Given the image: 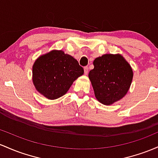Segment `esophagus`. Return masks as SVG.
I'll return each mask as SVG.
<instances>
[{"mask_svg": "<svg viewBox=\"0 0 158 158\" xmlns=\"http://www.w3.org/2000/svg\"><path fill=\"white\" fill-rule=\"evenodd\" d=\"M84 69V73H85V74H87L88 72H89V67H88V66H85Z\"/></svg>", "mask_w": 158, "mask_h": 158, "instance_id": "obj_1", "label": "esophagus"}]
</instances>
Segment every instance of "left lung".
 <instances>
[{
    "label": "left lung",
    "mask_w": 158,
    "mask_h": 158,
    "mask_svg": "<svg viewBox=\"0 0 158 158\" xmlns=\"http://www.w3.org/2000/svg\"><path fill=\"white\" fill-rule=\"evenodd\" d=\"M89 73L98 102L110 105L126 95L133 78L130 65L119 54H104L93 62Z\"/></svg>",
    "instance_id": "8db88e82"
}]
</instances>
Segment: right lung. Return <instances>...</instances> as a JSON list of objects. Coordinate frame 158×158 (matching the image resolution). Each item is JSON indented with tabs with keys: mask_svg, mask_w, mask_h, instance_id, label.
Returning a JSON list of instances; mask_svg holds the SVG:
<instances>
[{
	"mask_svg": "<svg viewBox=\"0 0 158 158\" xmlns=\"http://www.w3.org/2000/svg\"><path fill=\"white\" fill-rule=\"evenodd\" d=\"M84 69L78 62L62 51H52L41 56L33 66L35 87L48 99H56L67 93Z\"/></svg>",
	"mask_w": 158,
	"mask_h": 158,
	"instance_id": "add662e5",
	"label": "right lung"
}]
</instances>
